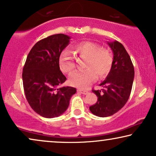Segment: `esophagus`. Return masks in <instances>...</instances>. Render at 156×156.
Here are the masks:
<instances>
[{"instance_id":"34e87169","label":"esophagus","mask_w":156,"mask_h":156,"mask_svg":"<svg viewBox=\"0 0 156 156\" xmlns=\"http://www.w3.org/2000/svg\"><path fill=\"white\" fill-rule=\"evenodd\" d=\"M78 92H80V93H82V94H88V91L87 90H78Z\"/></svg>"}]
</instances>
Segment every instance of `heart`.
Instances as JSON below:
<instances>
[{"instance_id":"heart-1","label":"heart","mask_w":156,"mask_h":156,"mask_svg":"<svg viewBox=\"0 0 156 156\" xmlns=\"http://www.w3.org/2000/svg\"><path fill=\"white\" fill-rule=\"evenodd\" d=\"M74 51L80 58H85L82 72H76L70 76L69 82L72 86L79 88L86 87L97 77L102 79L110 72L113 58L108 49L101 48L98 44L92 41H82L74 46ZM58 66L62 72L71 74L73 72L74 61L69 52L63 51L58 58Z\"/></svg>"}]
</instances>
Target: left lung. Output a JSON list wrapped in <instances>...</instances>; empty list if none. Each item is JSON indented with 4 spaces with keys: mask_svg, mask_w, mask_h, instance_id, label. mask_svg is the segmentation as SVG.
I'll return each instance as SVG.
<instances>
[{
    "mask_svg": "<svg viewBox=\"0 0 156 156\" xmlns=\"http://www.w3.org/2000/svg\"><path fill=\"white\" fill-rule=\"evenodd\" d=\"M113 53V63L110 72L100 84L101 90H92L98 102L90 107L96 116H111L124 107L130 98L134 80V66L130 56L120 42L108 41Z\"/></svg>",
    "mask_w": 156,
    "mask_h": 156,
    "instance_id": "8db88e82",
    "label": "left lung"
}]
</instances>
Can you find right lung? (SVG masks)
<instances>
[{
  "label": "right lung",
  "mask_w": 156,
  "mask_h": 156,
  "mask_svg": "<svg viewBox=\"0 0 156 156\" xmlns=\"http://www.w3.org/2000/svg\"><path fill=\"white\" fill-rule=\"evenodd\" d=\"M70 38L63 34L48 36L38 41L26 58L22 73L24 92L31 108L44 118L63 114L76 92L62 86L66 78L58 66V58Z\"/></svg>",
  "instance_id": "right-lung-1"
}]
</instances>
